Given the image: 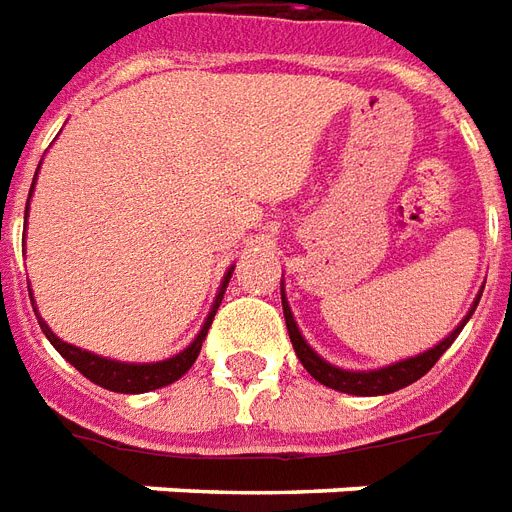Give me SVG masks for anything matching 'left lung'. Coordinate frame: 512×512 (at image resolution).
I'll return each mask as SVG.
<instances>
[{"instance_id": "obj_1", "label": "left lung", "mask_w": 512, "mask_h": 512, "mask_svg": "<svg viewBox=\"0 0 512 512\" xmlns=\"http://www.w3.org/2000/svg\"><path fill=\"white\" fill-rule=\"evenodd\" d=\"M477 302H480V297H477ZM475 308L469 311V316L475 313ZM283 316H286V330H289V338H292L294 352L300 357V363L305 365V371H308L316 382H322L324 387H333L338 393L349 395H387L395 393V390H401L406 384L417 382L420 376H425L434 368L436 360L450 349V343L455 341V335L461 333L464 324L469 322V316H466L464 322L458 324L453 333L447 335L445 341L439 343V346H434V349H428V352L417 354V357H409V360H401V363L387 365V368H379V371H341V368H335V365L324 363L322 357L305 343V338H302L300 330H297V324H294L292 311H289V305H286V297H283Z\"/></svg>"}]
</instances>
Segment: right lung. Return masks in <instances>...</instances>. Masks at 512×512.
I'll return each mask as SVG.
<instances>
[{
    "mask_svg": "<svg viewBox=\"0 0 512 512\" xmlns=\"http://www.w3.org/2000/svg\"><path fill=\"white\" fill-rule=\"evenodd\" d=\"M32 185H35V182H32ZM26 212H29V201H26ZM229 278L231 270L226 272V278H223V286H220L218 297H215V305H212V311L210 316H207L204 327H201V333L196 335V341L190 343L185 352H179L177 357L163 360V363H117V360H106V357H98V354L92 352H81L76 346L59 341L57 335L48 330V324L43 322L40 316H37V322H40V330L46 333L48 341L54 343V349H57L73 368H78L81 374L87 376L89 382L100 384V387H106V390H114V393H149V390H158V387H166V384L177 382L179 376L188 374L190 365L196 363V357H199L201 352V341L207 338V330H210L212 319H215V311H218L220 300H223V292H226ZM32 308H35V302H32Z\"/></svg>",
    "mask_w": 512,
    "mask_h": 512,
    "instance_id": "add662e5",
    "label": "right lung"
}]
</instances>
